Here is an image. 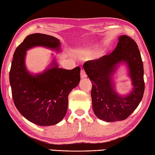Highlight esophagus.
<instances>
[{"label":"esophagus","mask_w":155,"mask_h":155,"mask_svg":"<svg viewBox=\"0 0 155 155\" xmlns=\"http://www.w3.org/2000/svg\"><path fill=\"white\" fill-rule=\"evenodd\" d=\"M87 77V73L86 72L84 71V70H81V78H84Z\"/></svg>","instance_id":"esophagus-1"}]
</instances>
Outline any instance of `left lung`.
<instances>
[{"mask_svg":"<svg viewBox=\"0 0 155 155\" xmlns=\"http://www.w3.org/2000/svg\"><path fill=\"white\" fill-rule=\"evenodd\" d=\"M122 61L128 64L134 86L132 93L126 97L117 95L110 79L116 65ZM83 68L92 82V105L96 116L106 122L128 118L140 104L144 91L143 63L134 39L121 35L111 54L86 62Z\"/></svg>","mask_w":155,"mask_h":155,"instance_id":"left-lung-1","label":"left lung"}]
</instances>
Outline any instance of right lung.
I'll return each instance as SVG.
<instances>
[{"mask_svg":"<svg viewBox=\"0 0 155 155\" xmlns=\"http://www.w3.org/2000/svg\"><path fill=\"white\" fill-rule=\"evenodd\" d=\"M36 45L59 49L60 41L53 36L33 33L15 50L9 80L15 107L26 119L39 126L60 122L68 108V96L81 80V68L72 70L55 66L33 76L25 66L26 50Z\"/></svg>","mask_w":155,"mask_h":155,"instance_id":"right-lung-1","label":"right lung"}]
</instances>
